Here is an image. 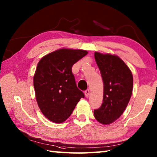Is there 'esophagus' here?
Segmentation results:
<instances>
[{
	"mask_svg": "<svg viewBox=\"0 0 157 157\" xmlns=\"http://www.w3.org/2000/svg\"><path fill=\"white\" fill-rule=\"evenodd\" d=\"M84 94H85V96H86V97L88 98L89 94H90V90H89V89H87V90H85Z\"/></svg>",
	"mask_w": 157,
	"mask_h": 157,
	"instance_id": "esophagus-1",
	"label": "esophagus"
}]
</instances>
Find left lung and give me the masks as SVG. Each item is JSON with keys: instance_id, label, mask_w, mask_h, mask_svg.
<instances>
[{"instance_id": "8db88e82", "label": "left lung", "mask_w": 157, "mask_h": 157, "mask_svg": "<svg viewBox=\"0 0 157 157\" xmlns=\"http://www.w3.org/2000/svg\"><path fill=\"white\" fill-rule=\"evenodd\" d=\"M104 84L103 102L94 109L96 119L102 124L114 122L124 112L131 98L133 75L128 67L117 56L94 53Z\"/></svg>"}]
</instances>
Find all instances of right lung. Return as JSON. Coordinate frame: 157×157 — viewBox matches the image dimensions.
I'll return each instance as SVG.
<instances>
[{"label": "right lung", "instance_id": "1", "mask_svg": "<svg viewBox=\"0 0 157 157\" xmlns=\"http://www.w3.org/2000/svg\"><path fill=\"white\" fill-rule=\"evenodd\" d=\"M88 54L84 50L59 49L42 57L34 77L36 101L50 121H65L84 94L77 87L72 66Z\"/></svg>", "mask_w": 157, "mask_h": 157}]
</instances>
